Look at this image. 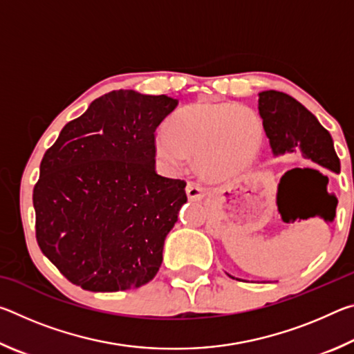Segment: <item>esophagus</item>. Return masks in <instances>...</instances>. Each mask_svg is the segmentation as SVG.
I'll return each mask as SVG.
<instances>
[{
  "label": "esophagus",
  "instance_id": "obj_1",
  "mask_svg": "<svg viewBox=\"0 0 354 354\" xmlns=\"http://www.w3.org/2000/svg\"><path fill=\"white\" fill-rule=\"evenodd\" d=\"M185 194H187V198H189L190 201H200V200L205 198L206 190L203 189L200 184L189 183L187 187H185Z\"/></svg>",
  "mask_w": 354,
  "mask_h": 354
}]
</instances>
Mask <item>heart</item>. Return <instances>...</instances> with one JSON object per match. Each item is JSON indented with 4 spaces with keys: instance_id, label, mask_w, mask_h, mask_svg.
<instances>
[{
    "instance_id": "obj_1",
    "label": "heart",
    "mask_w": 354,
    "mask_h": 354,
    "mask_svg": "<svg viewBox=\"0 0 354 354\" xmlns=\"http://www.w3.org/2000/svg\"><path fill=\"white\" fill-rule=\"evenodd\" d=\"M263 140L257 112L236 103L198 101L179 109L169 128L156 134V158L169 171H176L195 153L198 170L212 181L241 175L254 162Z\"/></svg>"
}]
</instances>
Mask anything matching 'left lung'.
Segmentation results:
<instances>
[{
	"instance_id": "1",
	"label": "left lung",
	"mask_w": 354,
	"mask_h": 354,
	"mask_svg": "<svg viewBox=\"0 0 354 354\" xmlns=\"http://www.w3.org/2000/svg\"><path fill=\"white\" fill-rule=\"evenodd\" d=\"M257 109L273 156L299 153L323 169L340 173L331 134L295 98L283 92L263 91L259 93ZM227 277L239 279L230 273Z\"/></svg>"
}]
</instances>
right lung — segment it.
I'll return each instance as SVG.
<instances>
[{"mask_svg":"<svg viewBox=\"0 0 354 354\" xmlns=\"http://www.w3.org/2000/svg\"><path fill=\"white\" fill-rule=\"evenodd\" d=\"M167 95L113 91L64 127L34 187L35 236L70 283L118 292L151 281L187 203L185 183L156 171L154 131Z\"/></svg>","mask_w":354,"mask_h":354,"instance_id":"add662e5","label":"right lung"}]
</instances>
